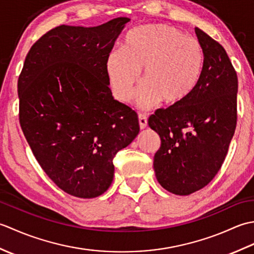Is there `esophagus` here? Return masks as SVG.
Here are the masks:
<instances>
[{
	"mask_svg": "<svg viewBox=\"0 0 254 254\" xmlns=\"http://www.w3.org/2000/svg\"><path fill=\"white\" fill-rule=\"evenodd\" d=\"M138 123H139V128H141V130H144V128L147 127V118L143 115H139Z\"/></svg>",
	"mask_w": 254,
	"mask_h": 254,
	"instance_id": "34e87169",
	"label": "esophagus"
}]
</instances>
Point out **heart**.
Here are the masks:
<instances>
[{
  "label": "heart",
  "instance_id": "b5f03b06",
  "mask_svg": "<svg viewBox=\"0 0 254 254\" xmlns=\"http://www.w3.org/2000/svg\"><path fill=\"white\" fill-rule=\"evenodd\" d=\"M105 66L119 101L131 99L142 69L143 83L135 95L137 106L148 109L160 100L171 106L196 88L203 73L204 50L197 39L187 37L176 27L145 25L128 32L121 50L108 55Z\"/></svg>",
  "mask_w": 254,
  "mask_h": 254
}]
</instances>
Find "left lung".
I'll return each instance as SVG.
<instances>
[{"instance_id": "left-lung-1", "label": "left lung", "mask_w": 254, "mask_h": 254, "mask_svg": "<svg viewBox=\"0 0 254 254\" xmlns=\"http://www.w3.org/2000/svg\"><path fill=\"white\" fill-rule=\"evenodd\" d=\"M204 50L201 79L183 101L156 110L149 127L160 137L154 156L159 185L176 195L207 186L222 167L237 124L238 78L227 52L197 27Z\"/></svg>"}]
</instances>
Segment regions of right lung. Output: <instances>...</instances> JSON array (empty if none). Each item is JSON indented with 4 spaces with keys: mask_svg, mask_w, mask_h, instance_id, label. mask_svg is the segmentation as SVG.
I'll return each mask as SVG.
<instances>
[{
    "mask_svg": "<svg viewBox=\"0 0 254 254\" xmlns=\"http://www.w3.org/2000/svg\"><path fill=\"white\" fill-rule=\"evenodd\" d=\"M128 21L56 27L25 59L17 86L21 130L41 168L69 195L105 193L113 157L139 132L136 112L113 98L105 66Z\"/></svg>",
    "mask_w": 254,
    "mask_h": 254,
    "instance_id": "obj_1",
    "label": "right lung"
}]
</instances>
